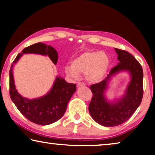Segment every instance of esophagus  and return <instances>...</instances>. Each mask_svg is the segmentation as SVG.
I'll return each mask as SVG.
<instances>
[{"instance_id": "1", "label": "esophagus", "mask_w": 155, "mask_h": 155, "mask_svg": "<svg viewBox=\"0 0 155 155\" xmlns=\"http://www.w3.org/2000/svg\"><path fill=\"white\" fill-rule=\"evenodd\" d=\"M81 86H85V84L84 83H83V82L78 83V84H77V87H81Z\"/></svg>"}]
</instances>
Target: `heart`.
<instances>
[{
	"label": "heart",
	"mask_w": 155,
	"mask_h": 155,
	"mask_svg": "<svg viewBox=\"0 0 155 155\" xmlns=\"http://www.w3.org/2000/svg\"><path fill=\"white\" fill-rule=\"evenodd\" d=\"M110 67V60L102 51H88L81 54L73 60L72 65L64 68L67 75L77 78L80 74H85L90 82L97 83L105 77Z\"/></svg>",
	"instance_id": "b5f03b06"
}]
</instances>
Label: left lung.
Returning a JSON list of instances; mask_svg holds the SVG:
<instances>
[{"label":"left lung","instance_id":"1","mask_svg":"<svg viewBox=\"0 0 155 155\" xmlns=\"http://www.w3.org/2000/svg\"><path fill=\"white\" fill-rule=\"evenodd\" d=\"M115 50L118 64L101 82L90 86L93 96L89 104V111L92 118L104 127H115L127 122L140 106L143 94L141 65L129 52L118 48ZM123 70L130 72L131 82L121 99L114 104L109 103L104 96L108 82L113 75Z\"/></svg>","mask_w":155,"mask_h":155}]
</instances>
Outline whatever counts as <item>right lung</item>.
<instances>
[{
	"label": "right lung",
	"instance_id": "add662e5",
	"mask_svg": "<svg viewBox=\"0 0 155 155\" xmlns=\"http://www.w3.org/2000/svg\"><path fill=\"white\" fill-rule=\"evenodd\" d=\"M34 53L48 55L57 64L58 54L53 47L43 43H36L23 49L13 61L9 71V94L13 103L24 116L39 125H48L57 122L64 115L72 94L77 90L76 84L68 83L60 77L56 78L53 86L46 95L41 98L28 99L18 92L14 85L12 68L23 54Z\"/></svg>",
	"mask_w": 155,
	"mask_h": 155
}]
</instances>
